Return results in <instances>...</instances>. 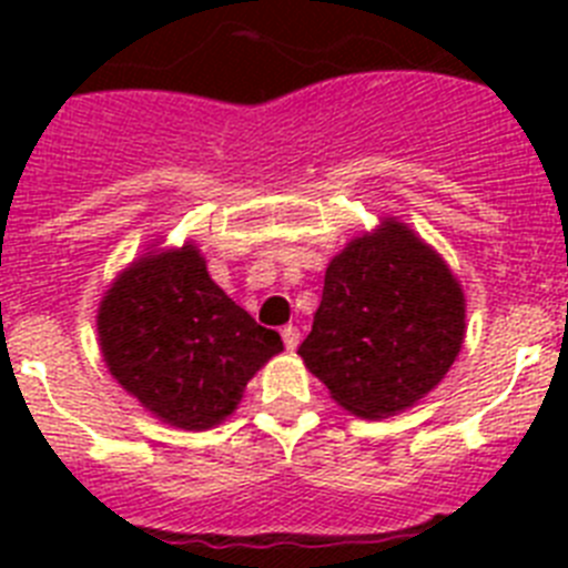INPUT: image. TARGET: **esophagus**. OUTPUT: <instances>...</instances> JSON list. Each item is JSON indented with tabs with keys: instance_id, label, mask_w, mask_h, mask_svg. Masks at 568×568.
<instances>
[{
	"instance_id": "34e87169",
	"label": "esophagus",
	"mask_w": 568,
	"mask_h": 568,
	"mask_svg": "<svg viewBox=\"0 0 568 568\" xmlns=\"http://www.w3.org/2000/svg\"><path fill=\"white\" fill-rule=\"evenodd\" d=\"M281 338H284V346H287V349H295V346H298V341H301L298 327L287 324V327L281 329Z\"/></svg>"
}]
</instances>
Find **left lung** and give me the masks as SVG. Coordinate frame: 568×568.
I'll return each instance as SVG.
<instances>
[{"mask_svg": "<svg viewBox=\"0 0 568 568\" xmlns=\"http://www.w3.org/2000/svg\"><path fill=\"white\" fill-rule=\"evenodd\" d=\"M464 293L440 255L398 222L329 261L310 373L358 418H386L435 389L464 344Z\"/></svg>", "mask_w": 568, "mask_h": 568, "instance_id": "obj_1", "label": "left lung"}]
</instances>
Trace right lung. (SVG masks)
Wrapping results in <instances>:
<instances>
[{
	"label": "right lung",
	"mask_w": 568,
	"mask_h": 568,
	"mask_svg": "<svg viewBox=\"0 0 568 568\" xmlns=\"http://www.w3.org/2000/svg\"><path fill=\"white\" fill-rule=\"evenodd\" d=\"M99 341L115 381L182 429L227 418L255 369L284 349L210 278L193 244L119 275L99 307Z\"/></svg>",
	"instance_id": "add662e5"
}]
</instances>
